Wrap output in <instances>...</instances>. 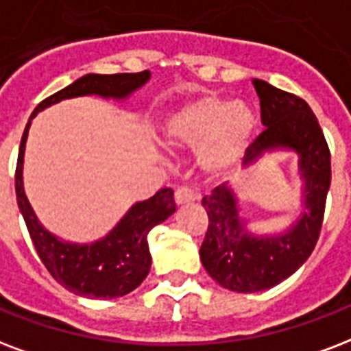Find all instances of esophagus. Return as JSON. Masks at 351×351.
I'll list each match as a JSON object with an SVG mask.
<instances>
[{"mask_svg":"<svg viewBox=\"0 0 351 351\" xmlns=\"http://www.w3.org/2000/svg\"><path fill=\"white\" fill-rule=\"evenodd\" d=\"M199 199V193L187 186H180L175 191V202L176 204H186V202H193V200Z\"/></svg>","mask_w":351,"mask_h":351,"instance_id":"obj_1","label":"esophagus"}]
</instances>
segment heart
Returning a JSON list of instances; mask_svg holds the SVG:
<instances>
[{
    "label": "heart",
    "instance_id": "1",
    "mask_svg": "<svg viewBox=\"0 0 351 351\" xmlns=\"http://www.w3.org/2000/svg\"><path fill=\"white\" fill-rule=\"evenodd\" d=\"M256 128V116L245 104L206 95L182 106L165 125L169 145L204 147L200 162L211 173H223L239 162Z\"/></svg>",
    "mask_w": 351,
    "mask_h": 351
}]
</instances>
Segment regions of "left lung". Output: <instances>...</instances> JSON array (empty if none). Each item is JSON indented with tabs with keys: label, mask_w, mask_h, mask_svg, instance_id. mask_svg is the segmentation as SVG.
Instances as JSON below:
<instances>
[{
	"label": "left lung",
	"mask_w": 351,
	"mask_h": 351,
	"mask_svg": "<svg viewBox=\"0 0 351 351\" xmlns=\"http://www.w3.org/2000/svg\"><path fill=\"white\" fill-rule=\"evenodd\" d=\"M265 128L248 145L245 165L267 151L285 147L298 152L304 189V213L287 234L254 237L237 217V206L226 186L202 199L208 232L200 261L219 285L235 293H258L287 280L306 263L317 245L331 184V154L324 132L309 104L265 80L254 79Z\"/></svg>",
	"instance_id": "8db88e82"
}]
</instances>
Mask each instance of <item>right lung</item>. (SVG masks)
<instances>
[{
	"instance_id": "obj_1",
	"label": "right lung",
	"mask_w": 351,
	"mask_h": 351,
	"mask_svg": "<svg viewBox=\"0 0 351 351\" xmlns=\"http://www.w3.org/2000/svg\"><path fill=\"white\" fill-rule=\"evenodd\" d=\"M149 77L151 73L147 69L140 73L84 75L75 80L73 84L44 99L34 108L31 119L40 110L62 99L90 95V93L101 97H127L128 93L143 86ZM31 119L21 136L14 182L18 206L38 258L42 259L51 276L79 296L103 298V300L125 296L138 287L151 271V252L147 245V235L156 224L164 223L165 219L175 213L173 189L164 187L149 200L132 206L116 228L97 243L73 245L57 239L40 224L23 191L21 169H23V152H25Z\"/></svg>"
}]
</instances>
